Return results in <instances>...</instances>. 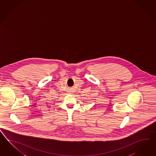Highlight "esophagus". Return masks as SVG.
<instances>
[{
    "label": "esophagus",
    "mask_w": 156,
    "mask_h": 156,
    "mask_svg": "<svg viewBox=\"0 0 156 156\" xmlns=\"http://www.w3.org/2000/svg\"><path fill=\"white\" fill-rule=\"evenodd\" d=\"M71 93H72V92H71Z\"/></svg>",
    "instance_id": "esophagus-1"
}]
</instances>
